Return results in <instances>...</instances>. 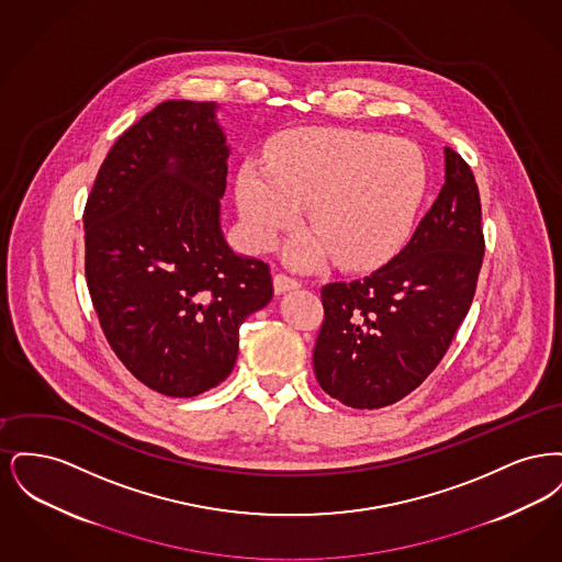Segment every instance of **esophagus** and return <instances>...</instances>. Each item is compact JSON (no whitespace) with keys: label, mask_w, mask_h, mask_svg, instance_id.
I'll return each instance as SVG.
<instances>
[{"label":"esophagus","mask_w":562,"mask_h":562,"mask_svg":"<svg viewBox=\"0 0 562 562\" xmlns=\"http://www.w3.org/2000/svg\"><path fill=\"white\" fill-rule=\"evenodd\" d=\"M299 286H301V282L294 280L291 276H286V273H276L273 276V291L278 294L293 291V289H299Z\"/></svg>","instance_id":"34e87169"}]
</instances>
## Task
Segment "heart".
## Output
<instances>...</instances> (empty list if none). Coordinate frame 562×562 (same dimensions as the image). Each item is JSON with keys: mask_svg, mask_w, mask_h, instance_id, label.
Listing matches in <instances>:
<instances>
[{"mask_svg": "<svg viewBox=\"0 0 562 562\" xmlns=\"http://www.w3.org/2000/svg\"><path fill=\"white\" fill-rule=\"evenodd\" d=\"M426 177L422 151L404 138L341 128L289 134L271 147L268 166H241L244 232L268 250L307 206L312 229L286 250L293 266L318 268L337 257L346 268H371L406 240Z\"/></svg>", "mask_w": 562, "mask_h": 562, "instance_id": "obj_1", "label": "heart"}]
</instances>
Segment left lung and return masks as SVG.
<instances>
[{
  "label": "left lung",
  "instance_id": "left-lung-1",
  "mask_svg": "<svg viewBox=\"0 0 562 562\" xmlns=\"http://www.w3.org/2000/svg\"><path fill=\"white\" fill-rule=\"evenodd\" d=\"M481 221L476 179L445 147V186L401 252L371 276L322 286L314 373L330 398L381 408L438 367L476 293Z\"/></svg>",
  "mask_w": 562,
  "mask_h": 562
}]
</instances>
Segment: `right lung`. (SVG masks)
<instances>
[{"label":"right lung","mask_w":562,"mask_h":562,"mask_svg":"<svg viewBox=\"0 0 562 562\" xmlns=\"http://www.w3.org/2000/svg\"><path fill=\"white\" fill-rule=\"evenodd\" d=\"M216 103L164 101L120 134L83 209L86 282L109 346L170 398L225 381L246 316L273 296L268 263L218 225L227 188Z\"/></svg>","instance_id":"1"}]
</instances>
